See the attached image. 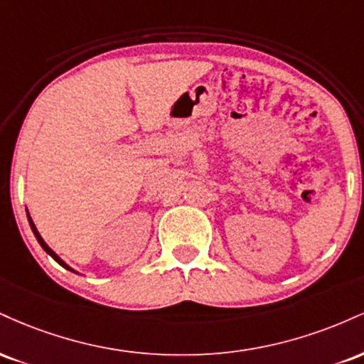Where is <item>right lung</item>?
I'll use <instances>...</instances> for the list:
<instances>
[{"mask_svg":"<svg viewBox=\"0 0 364 364\" xmlns=\"http://www.w3.org/2000/svg\"><path fill=\"white\" fill-rule=\"evenodd\" d=\"M27 217H28V224H31L32 231H34V235H36V237H37V241H39V245H41V246H43V248H44V252H46V253H49V255H51V257L54 258V260H56L58 263H60V265H63V267H65V269L72 270V269H70V267H68V265H66V263H65V262H63V260H61V258H60V257H58V255H56V253H54V252H53V250H51V248H49V246H48V245H46V243H44V240H43V237H41V235H39V231H37V229H36V225H34V223H32L31 215H28V214H27ZM73 272H75V270H73Z\"/></svg>","mask_w":364,"mask_h":364,"instance_id":"obj_1","label":"right lung"}]
</instances>
